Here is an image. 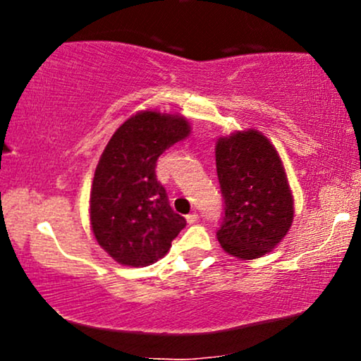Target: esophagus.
Instances as JSON below:
<instances>
[{
	"instance_id": "1",
	"label": "esophagus",
	"mask_w": 361,
	"mask_h": 361,
	"mask_svg": "<svg viewBox=\"0 0 361 361\" xmlns=\"http://www.w3.org/2000/svg\"><path fill=\"white\" fill-rule=\"evenodd\" d=\"M197 221H198V214L197 212H192V214L186 215V222H188V224H195Z\"/></svg>"
}]
</instances>
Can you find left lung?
<instances>
[{"label":"left lung","instance_id":"8db88e82","mask_svg":"<svg viewBox=\"0 0 361 361\" xmlns=\"http://www.w3.org/2000/svg\"><path fill=\"white\" fill-rule=\"evenodd\" d=\"M215 164L224 197L219 243L238 259L261 258L293 222V195L279 151L247 128L217 139Z\"/></svg>","mask_w":361,"mask_h":361}]
</instances>
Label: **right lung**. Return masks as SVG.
Segmentation results:
<instances>
[{"instance_id":"1","label":"right lung","mask_w":361,"mask_h":361,"mask_svg":"<svg viewBox=\"0 0 361 361\" xmlns=\"http://www.w3.org/2000/svg\"><path fill=\"white\" fill-rule=\"evenodd\" d=\"M190 135L181 115L144 110L120 126L94 169L90 222L94 239L117 263L147 267L171 247L186 226L169 207L156 161Z\"/></svg>"}]
</instances>
